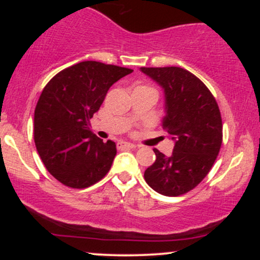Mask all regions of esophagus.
Wrapping results in <instances>:
<instances>
[{
	"label": "esophagus",
	"mask_w": 260,
	"mask_h": 260,
	"mask_svg": "<svg viewBox=\"0 0 260 260\" xmlns=\"http://www.w3.org/2000/svg\"><path fill=\"white\" fill-rule=\"evenodd\" d=\"M133 148H136V145L132 144V143H128V142H118L117 143L118 150H123V149H133Z\"/></svg>",
	"instance_id": "1"
}]
</instances>
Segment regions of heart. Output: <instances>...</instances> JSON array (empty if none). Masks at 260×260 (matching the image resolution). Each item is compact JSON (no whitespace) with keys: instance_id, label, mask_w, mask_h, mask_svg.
Instances as JSON below:
<instances>
[{"instance_id":"heart-1","label":"heart","mask_w":260,"mask_h":260,"mask_svg":"<svg viewBox=\"0 0 260 260\" xmlns=\"http://www.w3.org/2000/svg\"><path fill=\"white\" fill-rule=\"evenodd\" d=\"M138 88H142V89H148V90H151V91L156 92V95H157V91H156V89H154L153 86H149V85H140V86H138Z\"/></svg>"}]
</instances>
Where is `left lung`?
I'll return each instance as SVG.
<instances>
[{
  "instance_id": "8db88e82",
  "label": "left lung",
  "mask_w": 260,
  "mask_h": 260,
  "mask_svg": "<svg viewBox=\"0 0 260 260\" xmlns=\"http://www.w3.org/2000/svg\"><path fill=\"white\" fill-rule=\"evenodd\" d=\"M164 89L162 128L175 142L171 156L154 149L156 159L144 178L155 192L178 197L209 174L222 143L221 113L207 85L181 67H140Z\"/></svg>"
}]
</instances>
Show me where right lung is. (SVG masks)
<instances>
[{"label": "right lung", "instance_id": "add662e5", "mask_svg": "<svg viewBox=\"0 0 260 260\" xmlns=\"http://www.w3.org/2000/svg\"><path fill=\"white\" fill-rule=\"evenodd\" d=\"M133 70L84 61L56 74L39 98L34 112V142L45 168L71 188H86L106 176L116 144L90 131L110 86Z\"/></svg>", "mask_w": 260, "mask_h": 260}]
</instances>
